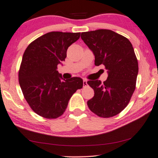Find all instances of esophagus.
Listing matches in <instances>:
<instances>
[{
	"mask_svg": "<svg viewBox=\"0 0 158 158\" xmlns=\"http://www.w3.org/2000/svg\"><path fill=\"white\" fill-rule=\"evenodd\" d=\"M83 85H84V86H86L87 85V80L86 79L83 80Z\"/></svg>",
	"mask_w": 158,
	"mask_h": 158,
	"instance_id": "34e87169",
	"label": "esophagus"
}]
</instances>
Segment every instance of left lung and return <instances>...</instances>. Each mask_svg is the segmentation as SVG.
<instances>
[{"mask_svg":"<svg viewBox=\"0 0 158 158\" xmlns=\"http://www.w3.org/2000/svg\"><path fill=\"white\" fill-rule=\"evenodd\" d=\"M81 37L95 56V65L103 64L108 78L87 84L94 96L87 102L94 114L110 118L121 113L135 91L138 63L133 45L126 37L112 30L100 29L81 32Z\"/></svg>","mask_w":158,"mask_h":158,"instance_id":"1","label":"left lung"}]
</instances>
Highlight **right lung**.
Here are the masks:
<instances>
[{"label": "right lung", "instance_id": "add662e5", "mask_svg": "<svg viewBox=\"0 0 158 158\" xmlns=\"http://www.w3.org/2000/svg\"><path fill=\"white\" fill-rule=\"evenodd\" d=\"M80 32H50L32 42L23 54L18 79L32 110L45 118L64 114L72 96L83 86L79 77L63 79L57 65L67 57V50Z\"/></svg>", "mask_w": 158, "mask_h": 158}]
</instances>
